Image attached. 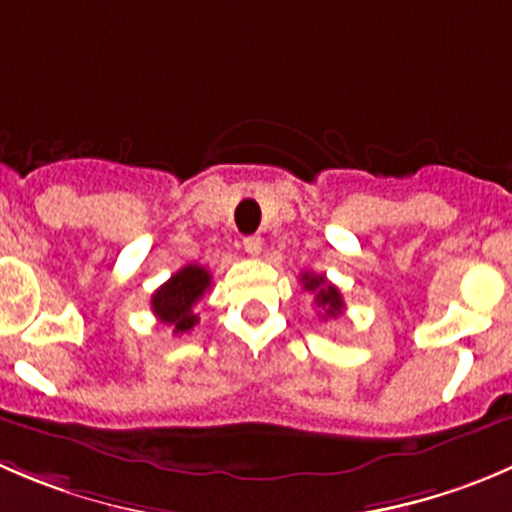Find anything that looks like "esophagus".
Returning a JSON list of instances; mask_svg holds the SVG:
<instances>
[{
	"label": "esophagus",
	"mask_w": 512,
	"mask_h": 512,
	"mask_svg": "<svg viewBox=\"0 0 512 512\" xmlns=\"http://www.w3.org/2000/svg\"><path fill=\"white\" fill-rule=\"evenodd\" d=\"M242 245H245V252L250 257H257L262 252V240L257 235H250V237H245V242H242Z\"/></svg>",
	"instance_id": "34e87169"
}]
</instances>
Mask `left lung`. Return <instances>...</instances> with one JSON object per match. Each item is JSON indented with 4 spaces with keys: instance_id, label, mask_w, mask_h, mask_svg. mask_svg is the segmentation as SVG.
<instances>
[{
    "instance_id": "1",
    "label": "left lung",
    "mask_w": 512,
    "mask_h": 512,
    "mask_svg": "<svg viewBox=\"0 0 512 512\" xmlns=\"http://www.w3.org/2000/svg\"><path fill=\"white\" fill-rule=\"evenodd\" d=\"M302 287L315 292V305L322 310V317H340L342 315V302L340 290L332 282H327L322 275H312V272H302L300 275Z\"/></svg>"
}]
</instances>
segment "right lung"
Instances as JSON below:
<instances>
[{"instance_id": "obj_1", "label": "right lung", "mask_w": 512, "mask_h": 512, "mask_svg": "<svg viewBox=\"0 0 512 512\" xmlns=\"http://www.w3.org/2000/svg\"><path fill=\"white\" fill-rule=\"evenodd\" d=\"M210 285L212 275L205 267H182L152 295V312L160 317V322L170 325L175 335H185L200 322V317L195 315V305L210 290Z\"/></svg>"}]
</instances>
